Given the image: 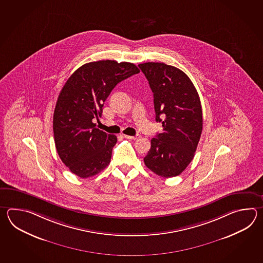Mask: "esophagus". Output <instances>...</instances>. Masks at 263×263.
Listing matches in <instances>:
<instances>
[{
    "mask_svg": "<svg viewBox=\"0 0 263 263\" xmlns=\"http://www.w3.org/2000/svg\"><path fill=\"white\" fill-rule=\"evenodd\" d=\"M124 137L125 138H127V139H132V140H136L138 139L140 137V135H134V136H130V135H124Z\"/></svg>",
    "mask_w": 263,
    "mask_h": 263,
    "instance_id": "1",
    "label": "esophagus"
}]
</instances>
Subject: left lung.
I'll return each instance as SVG.
<instances>
[{
  "label": "left lung",
  "mask_w": 263,
  "mask_h": 263,
  "mask_svg": "<svg viewBox=\"0 0 263 263\" xmlns=\"http://www.w3.org/2000/svg\"><path fill=\"white\" fill-rule=\"evenodd\" d=\"M138 67L153 92L155 119L163 127L151 139L145 166L163 178L179 176L194 159L201 136L199 96L190 78L177 67L154 62Z\"/></svg>",
  "instance_id": "left-lung-1"
}]
</instances>
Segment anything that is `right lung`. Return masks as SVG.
Here are the masks:
<instances>
[{"label":"right lung","mask_w":263,"mask_h":263,"mask_svg":"<svg viewBox=\"0 0 263 263\" xmlns=\"http://www.w3.org/2000/svg\"><path fill=\"white\" fill-rule=\"evenodd\" d=\"M133 63L101 60L84 64L63 86L53 114L56 151L62 162L82 179L95 176L110 163L118 139L96 127L115 86L139 73Z\"/></svg>","instance_id":"1"}]
</instances>
